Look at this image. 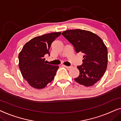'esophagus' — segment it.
<instances>
[{
  "instance_id": "obj_1",
  "label": "esophagus",
  "mask_w": 121,
  "mask_h": 121,
  "mask_svg": "<svg viewBox=\"0 0 121 121\" xmlns=\"http://www.w3.org/2000/svg\"><path fill=\"white\" fill-rule=\"evenodd\" d=\"M64 67H66L67 69H68V70H70L72 67V66H65V65H62Z\"/></svg>"
}]
</instances>
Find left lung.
I'll return each mask as SVG.
<instances>
[{"label": "left lung", "mask_w": 121, "mask_h": 121, "mask_svg": "<svg viewBox=\"0 0 121 121\" xmlns=\"http://www.w3.org/2000/svg\"><path fill=\"white\" fill-rule=\"evenodd\" d=\"M62 35L73 45L76 52H82V64L77 66L80 75L75 80L85 86H91L102 78L107 67L108 51L104 41L91 31L69 30Z\"/></svg>", "instance_id": "8db88e82"}]
</instances>
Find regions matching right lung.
<instances>
[{"instance_id": "1", "label": "right lung", "mask_w": 121, "mask_h": 121, "mask_svg": "<svg viewBox=\"0 0 121 121\" xmlns=\"http://www.w3.org/2000/svg\"><path fill=\"white\" fill-rule=\"evenodd\" d=\"M60 32L46 34L32 39L26 43L19 54V67L22 77L30 86L37 89L46 86L54 78L59 66L47 64L44 59L50 55L52 43Z\"/></svg>"}]
</instances>
